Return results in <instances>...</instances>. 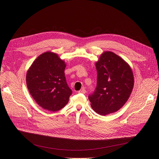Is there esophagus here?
I'll return each mask as SVG.
<instances>
[{"mask_svg": "<svg viewBox=\"0 0 159 159\" xmlns=\"http://www.w3.org/2000/svg\"><path fill=\"white\" fill-rule=\"evenodd\" d=\"M86 92V90L84 89H82L81 90H80L79 91V93H85Z\"/></svg>", "mask_w": 159, "mask_h": 159, "instance_id": "esophagus-1", "label": "esophagus"}]
</instances>
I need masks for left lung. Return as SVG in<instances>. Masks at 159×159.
I'll use <instances>...</instances> for the list:
<instances>
[{
	"label": "left lung",
	"instance_id": "obj_1",
	"mask_svg": "<svg viewBox=\"0 0 159 159\" xmlns=\"http://www.w3.org/2000/svg\"><path fill=\"white\" fill-rule=\"evenodd\" d=\"M96 67L97 84L89 99L94 111L105 116L125 104L133 89L134 76L128 64L111 52L102 54Z\"/></svg>",
	"mask_w": 159,
	"mask_h": 159
}]
</instances>
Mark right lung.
<instances>
[{
    "instance_id": "right-lung-1",
    "label": "right lung",
    "mask_w": 159,
    "mask_h": 159,
    "mask_svg": "<svg viewBox=\"0 0 159 159\" xmlns=\"http://www.w3.org/2000/svg\"><path fill=\"white\" fill-rule=\"evenodd\" d=\"M65 62L54 53L47 52L34 61L27 73L28 90L40 107L50 111L62 109L72 90L68 86Z\"/></svg>"
}]
</instances>
